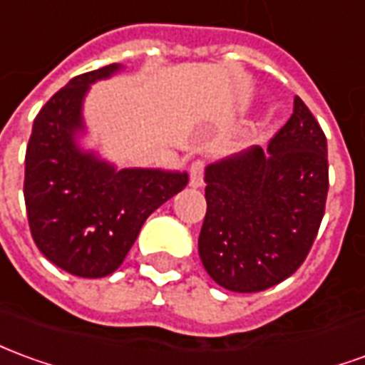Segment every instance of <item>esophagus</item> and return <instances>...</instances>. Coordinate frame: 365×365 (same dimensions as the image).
Listing matches in <instances>:
<instances>
[{
	"label": "esophagus",
	"mask_w": 365,
	"mask_h": 365,
	"mask_svg": "<svg viewBox=\"0 0 365 365\" xmlns=\"http://www.w3.org/2000/svg\"><path fill=\"white\" fill-rule=\"evenodd\" d=\"M203 168L205 164L197 160L190 165V185L191 187H201L203 185Z\"/></svg>",
	"instance_id": "obj_1"
}]
</instances>
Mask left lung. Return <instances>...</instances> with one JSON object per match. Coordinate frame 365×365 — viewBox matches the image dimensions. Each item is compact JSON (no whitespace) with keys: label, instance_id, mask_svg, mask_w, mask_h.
Here are the masks:
<instances>
[{"label":"left lung","instance_id":"obj_1","mask_svg":"<svg viewBox=\"0 0 365 365\" xmlns=\"http://www.w3.org/2000/svg\"><path fill=\"white\" fill-rule=\"evenodd\" d=\"M207 211L200 257L219 287L259 292L304 262L324 217L326 136L298 96L269 148L255 146L205 168Z\"/></svg>","mask_w":365,"mask_h":365}]
</instances>
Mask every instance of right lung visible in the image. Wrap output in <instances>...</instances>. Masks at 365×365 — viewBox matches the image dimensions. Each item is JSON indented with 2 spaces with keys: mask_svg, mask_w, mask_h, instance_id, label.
I'll return each mask as SVG.
<instances>
[{
  "mask_svg": "<svg viewBox=\"0 0 365 365\" xmlns=\"http://www.w3.org/2000/svg\"><path fill=\"white\" fill-rule=\"evenodd\" d=\"M116 71L114 63L78 75L53 94L33 122L25 152L23 195L33 241L53 264L83 279L116 271L144 221L187 185L185 172L116 170L78 148L86 93Z\"/></svg>",
  "mask_w": 365,
  "mask_h": 365,
  "instance_id": "obj_1",
  "label": "right lung"
}]
</instances>
